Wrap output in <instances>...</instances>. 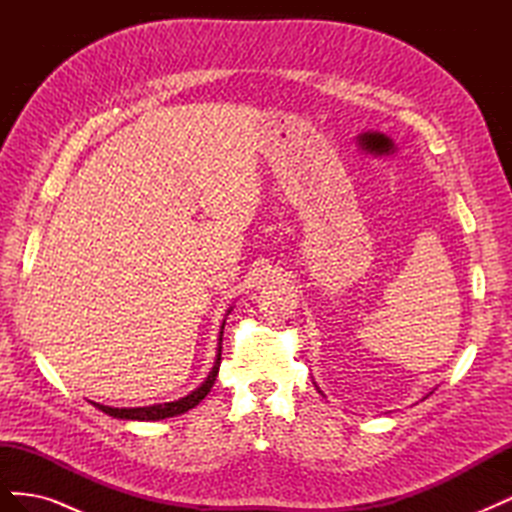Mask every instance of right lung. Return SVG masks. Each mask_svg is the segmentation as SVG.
<instances>
[{
	"label": "right lung",
	"instance_id": "add662e5",
	"mask_svg": "<svg viewBox=\"0 0 512 512\" xmlns=\"http://www.w3.org/2000/svg\"><path fill=\"white\" fill-rule=\"evenodd\" d=\"M220 342H222V335H220ZM220 363H222V346L218 350V361H215L207 380L200 384L196 391H192L188 397H181L179 401H170V404H158V406H147V408H111V406H102V404H94V406L98 410H102L104 414H108V416L123 418V421H160V418L183 414V412L192 410L194 406H198L200 401L207 397V393L211 391V386L215 384V378H218Z\"/></svg>",
	"mask_w": 512,
	"mask_h": 512
}]
</instances>
